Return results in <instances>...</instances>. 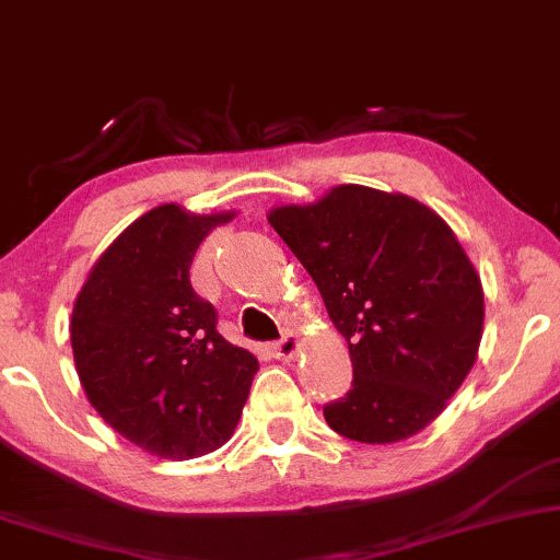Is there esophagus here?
I'll list each match as a JSON object with an SVG mask.
<instances>
[{"label":"esophagus","mask_w":560,"mask_h":560,"mask_svg":"<svg viewBox=\"0 0 560 560\" xmlns=\"http://www.w3.org/2000/svg\"><path fill=\"white\" fill-rule=\"evenodd\" d=\"M300 349H302V341L298 339V336H284V339L281 341H276L273 345V354L279 357V360H284V362H289V360H294V357L300 354Z\"/></svg>","instance_id":"34e87169"}]
</instances>
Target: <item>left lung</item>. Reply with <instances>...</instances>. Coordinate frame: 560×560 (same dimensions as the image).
<instances>
[{"mask_svg":"<svg viewBox=\"0 0 560 560\" xmlns=\"http://www.w3.org/2000/svg\"><path fill=\"white\" fill-rule=\"evenodd\" d=\"M349 345L354 381L323 409L339 435L399 443L425 430L480 352V273L446 221L404 192L336 185L268 211Z\"/></svg>","mask_w":560,"mask_h":560,"instance_id":"obj_1","label":"left lung"}]
</instances>
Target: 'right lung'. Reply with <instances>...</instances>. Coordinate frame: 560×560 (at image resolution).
Here are the masks:
<instances>
[{
  "instance_id": "add662e5",
  "label": "right lung",
  "mask_w": 560,
  "mask_h": 560,
  "mask_svg": "<svg viewBox=\"0 0 560 560\" xmlns=\"http://www.w3.org/2000/svg\"><path fill=\"white\" fill-rule=\"evenodd\" d=\"M234 215L151 208L98 255L72 307V357L88 401L159 459L224 446L258 373V357L215 331L213 305L190 284L200 242Z\"/></svg>"
}]
</instances>
